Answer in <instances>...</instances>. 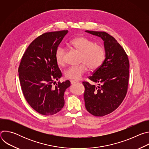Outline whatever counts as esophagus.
Listing matches in <instances>:
<instances>
[{
  "label": "esophagus",
  "instance_id": "1",
  "mask_svg": "<svg viewBox=\"0 0 149 149\" xmlns=\"http://www.w3.org/2000/svg\"><path fill=\"white\" fill-rule=\"evenodd\" d=\"M70 82H71V84H74L75 83H78V82L77 81H75V80H71Z\"/></svg>",
  "mask_w": 149,
  "mask_h": 149
}]
</instances>
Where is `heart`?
Returning a JSON list of instances; mask_svg holds the SVG:
<instances>
[{"label": "heart", "instance_id": "obj_1", "mask_svg": "<svg viewBox=\"0 0 149 149\" xmlns=\"http://www.w3.org/2000/svg\"><path fill=\"white\" fill-rule=\"evenodd\" d=\"M70 45L81 53V64L71 66L65 71V76L70 79L78 80L86 73L88 68L92 70L98 68L105 58V51L100 45L95 44L91 40L84 37L78 36L70 41ZM65 50L62 47H59L55 52V59L57 63L62 65L64 63Z\"/></svg>", "mask_w": 149, "mask_h": 149}]
</instances>
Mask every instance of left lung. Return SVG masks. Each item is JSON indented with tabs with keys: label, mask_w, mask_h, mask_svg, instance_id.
<instances>
[{
	"label": "left lung",
	"mask_w": 149,
	"mask_h": 149,
	"mask_svg": "<svg viewBox=\"0 0 149 149\" xmlns=\"http://www.w3.org/2000/svg\"><path fill=\"white\" fill-rule=\"evenodd\" d=\"M104 41L105 59L89 79L98 86L84 82L85 105L87 110L97 117L109 114L121 104L128 88L129 58L114 37L105 32L86 31Z\"/></svg>",
	"instance_id": "obj_1"
}]
</instances>
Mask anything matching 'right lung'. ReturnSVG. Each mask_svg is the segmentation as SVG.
<instances>
[{"mask_svg": "<svg viewBox=\"0 0 149 149\" xmlns=\"http://www.w3.org/2000/svg\"><path fill=\"white\" fill-rule=\"evenodd\" d=\"M68 31L47 32L33 40L25 52L18 69L24 95L36 111L52 116L64 105V93L69 80L56 84L62 73L55 59V52Z\"/></svg>", "mask_w": 149, "mask_h": 149, "instance_id": "add662e5", "label": "right lung"}]
</instances>
